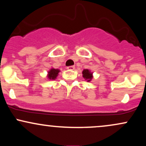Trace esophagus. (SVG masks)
I'll return each instance as SVG.
<instances>
[{
  "mask_svg": "<svg viewBox=\"0 0 146 146\" xmlns=\"http://www.w3.org/2000/svg\"><path fill=\"white\" fill-rule=\"evenodd\" d=\"M67 69H68V70H74V69H75V66H68Z\"/></svg>",
  "mask_w": 146,
  "mask_h": 146,
  "instance_id": "esophagus-1",
  "label": "esophagus"
}]
</instances>
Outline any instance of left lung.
<instances>
[{
	"mask_svg": "<svg viewBox=\"0 0 146 146\" xmlns=\"http://www.w3.org/2000/svg\"><path fill=\"white\" fill-rule=\"evenodd\" d=\"M82 76L83 78L85 79V80H86L87 82H90L92 80V79L93 78V72H91L89 69H84L82 71Z\"/></svg>",
	"mask_w": 146,
	"mask_h": 146,
	"instance_id": "1",
	"label": "left lung"
}]
</instances>
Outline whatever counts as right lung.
I'll list each match as a JSON object with an SVG mask.
<instances>
[{
  "label": "right lung",
  "mask_w": 146,
  "mask_h": 146,
  "mask_svg": "<svg viewBox=\"0 0 146 146\" xmlns=\"http://www.w3.org/2000/svg\"><path fill=\"white\" fill-rule=\"evenodd\" d=\"M60 70L58 69V68H51V69L48 71L47 75H46L48 80H56V79L57 78V77H58V73H60Z\"/></svg>",
  "instance_id": "1"
}]
</instances>
